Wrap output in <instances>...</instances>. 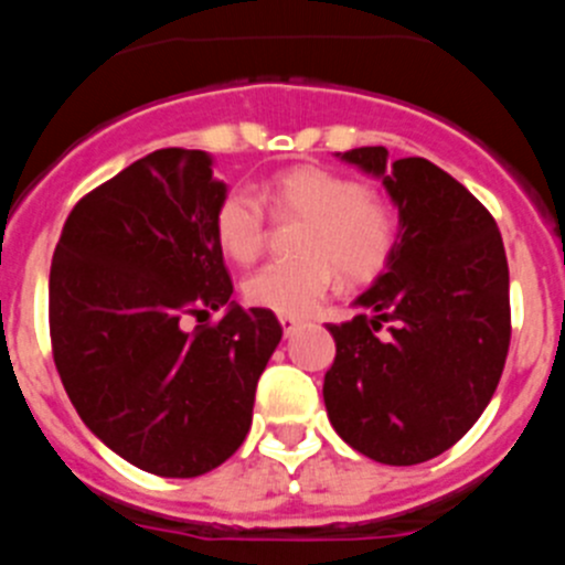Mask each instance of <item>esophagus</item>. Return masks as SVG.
<instances>
[{
	"instance_id": "esophagus-1",
	"label": "esophagus",
	"mask_w": 565,
	"mask_h": 565,
	"mask_svg": "<svg viewBox=\"0 0 565 565\" xmlns=\"http://www.w3.org/2000/svg\"><path fill=\"white\" fill-rule=\"evenodd\" d=\"M299 322H302L299 317H291V313H279V326H282V331H286V333H291L294 328L299 326Z\"/></svg>"
}]
</instances>
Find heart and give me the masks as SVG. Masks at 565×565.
<instances>
[{
  "mask_svg": "<svg viewBox=\"0 0 565 565\" xmlns=\"http://www.w3.org/2000/svg\"><path fill=\"white\" fill-rule=\"evenodd\" d=\"M266 202L277 217H306L299 259H274L246 279V299L274 313L302 317L337 286V266L351 282L382 274L396 252L398 217L362 181L326 167H294L259 186L232 189L214 212L217 246L234 263H252L268 234Z\"/></svg>",
  "mask_w": 565,
  "mask_h": 565,
  "instance_id": "1",
  "label": "heart"
}]
</instances>
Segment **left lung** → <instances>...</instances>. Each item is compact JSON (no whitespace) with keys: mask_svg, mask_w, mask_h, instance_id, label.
<instances>
[{"mask_svg":"<svg viewBox=\"0 0 565 565\" xmlns=\"http://www.w3.org/2000/svg\"><path fill=\"white\" fill-rule=\"evenodd\" d=\"M342 161L382 178L402 228L387 271L356 299L364 313L328 326L337 359L322 396L353 450L411 467L450 450L501 382L507 252L487 206L427 158L387 163L384 147H359Z\"/></svg>","mask_w":565,"mask_h":565,"instance_id":"left-lung-1","label":"left lung"}]
</instances>
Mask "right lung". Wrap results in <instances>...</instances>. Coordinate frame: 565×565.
Returning a JSON list of instances; mask_svg holds the SVG:
<instances>
[{
	"label": "right lung",
	"mask_w": 565,
	"mask_h": 565,
	"mask_svg": "<svg viewBox=\"0 0 565 565\" xmlns=\"http://www.w3.org/2000/svg\"><path fill=\"white\" fill-rule=\"evenodd\" d=\"M223 198L206 152L154 149L73 206L50 266V344L70 402L109 450L163 478L237 452L282 337L268 308L225 305ZM223 305L217 323L182 328Z\"/></svg>",
	"instance_id": "obj_1"
}]
</instances>
